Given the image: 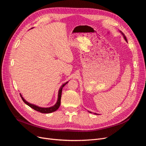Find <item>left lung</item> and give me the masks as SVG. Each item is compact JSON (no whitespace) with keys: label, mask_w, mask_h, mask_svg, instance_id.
<instances>
[{"label":"left lung","mask_w":146,"mask_h":146,"mask_svg":"<svg viewBox=\"0 0 146 146\" xmlns=\"http://www.w3.org/2000/svg\"><path fill=\"white\" fill-rule=\"evenodd\" d=\"M119 32L121 33V34L122 35V36H123V37H124V40L127 41V38H126V36H125V34L122 33V31H119ZM89 112H90V113H92V112H90V111H89ZM95 114H96V115H98V113H94Z\"/></svg>","instance_id":"left-lung-1"}]
</instances>
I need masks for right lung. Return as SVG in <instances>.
Returning a JSON list of instances; mask_svg holds the SVG:
<instances>
[{
    "label": "right lung",
    "instance_id": "1",
    "mask_svg": "<svg viewBox=\"0 0 146 146\" xmlns=\"http://www.w3.org/2000/svg\"><path fill=\"white\" fill-rule=\"evenodd\" d=\"M32 29V28H31ZM68 82H66L65 83L63 84L61 86V87L58 90V98H57V102L56 103V104L54 105H53L51 107H48V108H42V107H40L38 106L37 105H35L34 104H30L29 102H27L25 99L24 98V97L22 96V95L20 94V96L22 99V101L24 102V103H25L27 105H28L31 108H32L33 109H34V110L40 112L41 113H51L52 112H54L56 111H57L58 108L60 107V104H61V93H62V89L66 85V84L68 83Z\"/></svg>",
    "mask_w": 146,
    "mask_h": 146
}]
</instances>
